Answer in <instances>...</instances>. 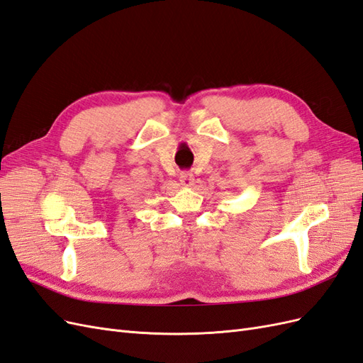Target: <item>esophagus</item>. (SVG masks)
Returning a JSON list of instances; mask_svg holds the SVG:
<instances>
[{"instance_id": "34e87169", "label": "esophagus", "mask_w": 363, "mask_h": 363, "mask_svg": "<svg viewBox=\"0 0 363 363\" xmlns=\"http://www.w3.org/2000/svg\"><path fill=\"white\" fill-rule=\"evenodd\" d=\"M180 182H182L183 186H186V188H191V186H192L194 182H195L194 174L189 172V171H183V172L180 174Z\"/></svg>"}]
</instances>
